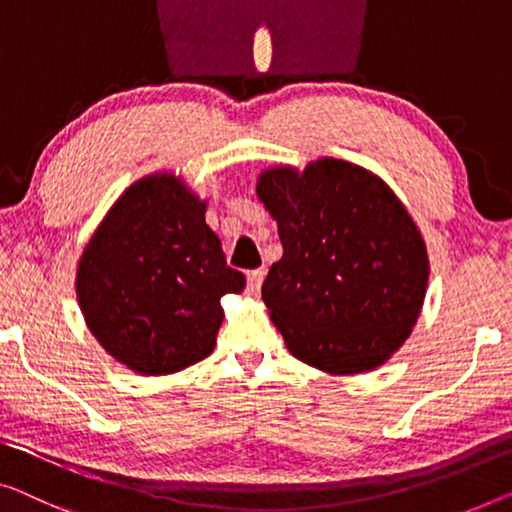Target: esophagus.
<instances>
[{
    "label": "esophagus",
    "instance_id": "esophagus-1",
    "mask_svg": "<svg viewBox=\"0 0 512 512\" xmlns=\"http://www.w3.org/2000/svg\"><path fill=\"white\" fill-rule=\"evenodd\" d=\"M262 280H264V271L262 269L248 271V292L250 294H257L259 287H262Z\"/></svg>",
    "mask_w": 512,
    "mask_h": 512
}]
</instances>
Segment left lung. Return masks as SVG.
<instances>
[{
  "label": "left lung",
  "mask_w": 512,
  "mask_h": 512,
  "mask_svg": "<svg viewBox=\"0 0 512 512\" xmlns=\"http://www.w3.org/2000/svg\"><path fill=\"white\" fill-rule=\"evenodd\" d=\"M257 197L278 223L282 257L262 299L299 361L329 375L384 365L421 315L430 262L398 195L338 158L269 167Z\"/></svg>",
  "instance_id": "left-lung-1"
}]
</instances>
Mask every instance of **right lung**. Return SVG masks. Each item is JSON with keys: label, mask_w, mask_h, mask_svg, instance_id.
Instances as JSON below:
<instances>
[{"label": "right lung", "mask_w": 512, "mask_h": 512, "mask_svg": "<svg viewBox=\"0 0 512 512\" xmlns=\"http://www.w3.org/2000/svg\"><path fill=\"white\" fill-rule=\"evenodd\" d=\"M204 211L179 177L149 174L121 193L82 250L75 292L89 331L144 377L207 358L225 317L220 299L246 287Z\"/></svg>", "instance_id": "add662e5"}]
</instances>
